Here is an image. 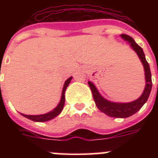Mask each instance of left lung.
Wrapping results in <instances>:
<instances>
[{"label": "left lung", "mask_w": 158, "mask_h": 158, "mask_svg": "<svg viewBox=\"0 0 158 158\" xmlns=\"http://www.w3.org/2000/svg\"><path fill=\"white\" fill-rule=\"evenodd\" d=\"M121 38L125 41L130 43V46L134 51H135L142 65L144 67L145 71V79H146V86H145L144 91L141 95L139 98L134 101L129 103H118V102H112L107 99L104 98L99 93L98 89H96L94 84L91 81H88L89 87L91 89L93 93V99L96 103V107L100 111L104 112L107 115L110 117H115V118H127L135 114L138 111L141 109V107L144 105L145 103L147 101L150 92L152 89V79L151 73H150V65L148 64L147 61L145 57V54L142 47H139L133 40V38L127 35H120Z\"/></svg>", "instance_id": "obj_1"}]
</instances>
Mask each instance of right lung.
<instances>
[{
    "label": "right lung",
    "mask_w": 158,
    "mask_h": 158,
    "mask_svg": "<svg viewBox=\"0 0 158 158\" xmlns=\"http://www.w3.org/2000/svg\"><path fill=\"white\" fill-rule=\"evenodd\" d=\"M71 80H72V77H70L69 78H68L66 81L64 83L63 89H62V96H61V100L60 102L58 103V104L57 105L56 107H54L52 111H49V112L46 113V114H42V115H24V114H22L20 113L23 116H24L25 118L31 119L32 121H35V122H47V121L51 120L52 118H55L56 116H58L60 113L62 112V109L64 107V104H65V92L66 90L67 86L69 85V84L70 83Z\"/></svg>",
    "instance_id": "add662e5"
}]
</instances>
